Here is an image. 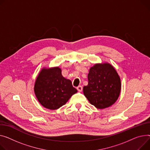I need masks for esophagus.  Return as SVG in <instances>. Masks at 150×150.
<instances>
[{
	"label": "esophagus",
	"instance_id": "34e87169",
	"mask_svg": "<svg viewBox=\"0 0 150 150\" xmlns=\"http://www.w3.org/2000/svg\"><path fill=\"white\" fill-rule=\"evenodd\" d=\"M76 89L78 90V91L81 92L82 90H83V87H82L81 86H78L76 87Z\"/></svg>",
	"mask_w": 150,
	"mask_h": 150
}]
</instances>
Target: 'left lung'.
<instances>
[{
  "instance_id": "left-lung-1",
  "label": "left lung",
  "mask_w": 150,
  "mask_h": 150,
  "mask_svg": "<svg viewBox=\"0 0 150 150\" xmlns=\"http://www.w3.org/2000/svg\"><path fill=\"white\" fill-rule=\"evenodd\" d=\"M88 81V85L83 87V92L92 105L102 109L116 102L120 94L121 83L112 65L95 64L90 69Z\"/></svg>"
}]
</instances>
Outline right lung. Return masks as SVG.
Wrapping results in <instances>:
<instances>
[{
  "mask_svg": "<svg viewBox=\"0 0 150 150\" xmlns=\"http://www.w3.org/2000/svg\"><path fill=\"white\" fill-rule=\"evenodd\" d=\"M34 92L43 107L56 110L64 105L77 90L71 80L62 76V70L55 67L42 69L36 79Z\"/></svg>",
  "mask_w": 150,
  "mask_h": 150,
  "instance_id": "obj_1",
  "label": "right lung"
}]
</instances>
